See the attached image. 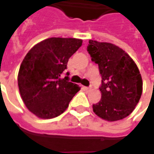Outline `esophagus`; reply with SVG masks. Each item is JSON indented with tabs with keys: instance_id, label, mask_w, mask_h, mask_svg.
Listing matches in <instances>:
<instances>
[{
	"instance_id": "1",
	"label": "esophagus",
	"mask_w": 154,
	"mask_h": 154,
	"mask_svg": "<svg viewBox=\"0 0 154 154\" xmlns=\"http://www.w3.org/2000/svg\"><path fill=\"white\" fill-rule=\"evenodd\" d=\"M85 89L87 91H90L91 89V87H85Z\"/></svg>"
}]
</instances>
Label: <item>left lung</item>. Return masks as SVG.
<instances>
[{"instance_id": "left-lung-1", "label": "left lung", "mask_w": 154, "mask_h": 154, "mask_svg": "<svg viewBox=\"0 0 154 154\" xmlns=\"http://www.w3.org/2000/svg\"><path fill=\"white\" fill-rule=\"evenodd\" d=\"M87 52L98 64L101 77V99L92 105L93 111L108 121L125 118L142 95V77L137 65L122 48L110 43L89 40Z\"/></svg>"}]
</instances>
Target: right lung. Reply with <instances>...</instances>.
I'll return each mask as SVG.
<instances>
[{
    "label": "right lung",
    "instance_id": "right-lung-1",
    "mask_svg": "<svg viewBox=\"0 0 154 154\" xmlns=\"http://www.w3.org/2000/svg\"><path fill=\"white\" fill-rule=\"evenodd\" d=\"M82 40L72 38H49L41 41L22 62L18 86L22 100L32 113L41 119H51L66 110L80 87L64 78L70 57L82 46Z\"/></svg>",
    "mask_w": 154,
    "mask_h": 154
}]
</instances>
